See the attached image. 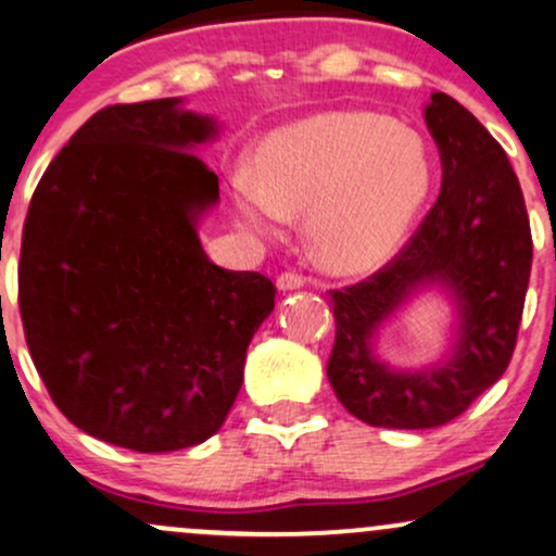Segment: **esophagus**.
I'll return each mask as SVG.
<instances>
[{
    "label": "esophagus",
    "instance_id": "obj_1",
    "mask_svg": "<svg viewBox=\"0 0 556 556\" xmlns=\"http://www.w3.org/2000/svg\"><path fill=\"white\" fill-rule=\"evenodd\" d=\"M276 286H278V291H296L304 286V278L299 276V273H280Z\"/></svg>",
    "mask_w": 556,
    "mask_h": 556
}]
</instances>
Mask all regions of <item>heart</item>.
<instances>
[{
  "instance_id": "heart-1",
  "label": "heart",
  "mask_w": 556,
  "mask_h": 556,
  "mask_svg": "<svg viewBox=\"0 0 556 556\" xmlns=\"http://www.w3.org/2000/svg\"><path fill=\"white\" fill-rule=\"evenodd\" d=\"M427 185V155L406 129L367 111H323L273 129L254 153V174L231 176L228 202L257 239L304 215L309 257L356 276L401 247Z\"/></svg>"
}]
</instances>
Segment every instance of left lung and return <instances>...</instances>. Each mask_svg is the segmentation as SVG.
<instances>
[{"label":"left lung","instance_id":"1","mask_svg":"<svg viewBox=\"0 0 556 556\" xmlns=\"http://www.w3.org/2000/svg\"><path fill=\"white\" fill-rule=\"evenodd\" d=\"M424 122L440 150V198L395 260L330 291L328 380L345 410L371 427H442L492 388L513 358L531 278V226L505 150L447 93H432ZM427 288L445 290L456 306L451 354L421 370L390 368L376 356V332Z\"/></svg>","mask_w":556,"mask_h":556}]
</instances>
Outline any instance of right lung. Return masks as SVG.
<instances>
[{
    "label": "right lung",
    "mask_w": 556,
    "mask_h": 556,
    "mask_svg": "<svg viewBox=\"0 0 556 556\" xmlns=\"http://www.w3.org/2000/svg\"><path fill=\"white\" fill-rule=\"evenodd\" d=\"M218 135L181 98L101 109L49 163L23 226L20 315L51 401L77 429L172 453L224 427L252 336L276 306L260 273L213 265L198 224Z\"/></svg>",
    "instance_id": "add662e5"
}]
</instances>
